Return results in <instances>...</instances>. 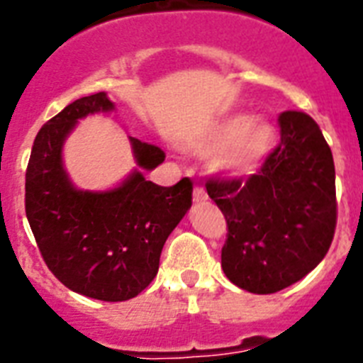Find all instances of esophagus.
Instances as JSON below:
<instances>
[{"mask_svg": "<svg viewBox=\"0 0 363 363\" xmlns=\"http://www.w3.org/2000/svg\"><path fill=\"white\" fill-rule=\"evenodd\" d=\"M206 199H208V196H206V191L203 190V188L201 186L194 188V203H196V205H199V203H205Z\"/></svg>", "mask_w": 363, "mask_h": 363, "instance_id": "esophagus-1", "label": "esophagus"}]
</instances>
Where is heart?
Segmentation results:
<instances>
[{
	"label": "heart",
	"mask_w": 363,
	"mask_h": 363,
	"mask_svg": "<svg viewBox=\"0 0 363 363\" xmlns=\"http://www.w3.org/2000/svg\"><path fill=\"white\" fill-rule=\"evenodd\" d=\"M277 144V127L266 116L230 112L184 142L190 153H212L210 167L228 181H242L260 172Z\"/></svg>",
	"instance_id": "heart-1"
}]
</instances>
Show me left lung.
Wrapping results in <instances>:
<instances>
[{"label": "left lung", "mask_w": 363, "mask_h": 363, "mask_svg": "<svg viewBox=\"0 0 363 363\" xmlns=\"http://www.w3.org/2000/svg\"><path fill=\"white\" fill-rule=\"evenodd\" d=\"M280 145L247 181H212L228 236L227 279L251 294L284 290L325 258L336 228V172L318 123L304 112L279 118Z\"/></svg>", "instance_id": "1"}]
</instances>
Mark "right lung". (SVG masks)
<instances>
[{
  "instance_id": "obj_1",
  "label": "right lung",
  "mask_w": 363,
  "mask_h": 363,
  "mask_svg": "<svg viewBox=\"0 0 363 363\" xmlns=\"http://www.w3.org/2000/svg\"><path fill=\"white\" fill-rule=\"evenodd\" d=\"M106 92L81 97L38 130L26 173V214L42 257L66 288L106 303L133 299L157 277L167 236L191 206V182L164 188L144 173L164 151L129 136L136 167L106 190H83L64 144L88 116L114 112Z\"/></svg>"
}]
</instances>
